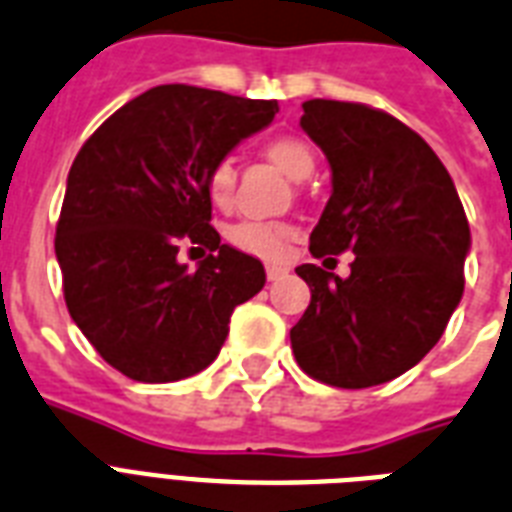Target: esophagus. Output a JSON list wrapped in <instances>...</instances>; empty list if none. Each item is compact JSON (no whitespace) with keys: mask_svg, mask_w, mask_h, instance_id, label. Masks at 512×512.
I'll return each mask as SVG.
<instances>
[{"mask_svg":"<svg viewBox=\"0 0 512 512\" xmlns=\"http://www.w3.org/2000/svg\"><path fill=\"white\" fill-rule=\"evenodd\" d=\"M291 272V269L285 267V264H267V277L269 280H280V277H285Z\"/></svg>","mask_w":512,"mask_h":512,"instance_id":"1","label":"esophagus"}]
</instances>
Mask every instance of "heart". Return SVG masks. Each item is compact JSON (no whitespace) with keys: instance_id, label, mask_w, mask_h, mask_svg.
I'll list each match as a JSON object with an SVG mask.
<instances>
[{"instance_id":"heart-1","label":"heart","mask_w":512,"mask_h":512,"mask_svg":"<svg viewBox=\"0 0 512 512\" xmlns=\"http://www.w3.org/2000/svg\"><path fill=\"white\" fill-rule=\"evenodd\" d=\"M264 154L283 170L285 176L293 181L307 178L315 170V154L301 138L277 136L267 141ZM205 189L219 208H227L235 197V165L232 160H216L205 173ZM293 237L291 224L283 221H243L237 227L229 229V240L243 253L259 256V259H280L285 253V243Z\"/></svg>"}]
</instances>
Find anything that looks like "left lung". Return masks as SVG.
Listing matches in <instances>:
<instances>
[{
  "label": "left lung",
  "instance_id": "1",
  "mask_svg": "<svg viewBox=\"0 0 512 512\" xmlns=\"http://www.w3.org/2000/svg\"><path fill=\"white\" fill-rule=\"evenodd\" d=\"M301 130L331 165V197L312 256L352 251L350 277L301 264L310 307L291 328L301 371L363 390L414 368L465 291L470 227L457 186L425 138L347 101L301 104Z\"/></svg>",
  "mask_w": 512,
  "mask_h": 512
}]
</instances>
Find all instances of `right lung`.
I'll list each match as a JSON object with an SVG mask.
<instances>
[{
  "mask_svg": "<svg viewBox=\"0 0 512 512\" xmlns=\"http://www.w3.org/2000/svg\"><path fill=\"white\" fill-rule=\"evenodd\" d=\"M277 101L160 85L117 109L69 170L55 259L71 320L136 382H178L216 360L229 318L264 288L259 259L221 243L205 173L275 120ZM181 239L214 253L197 270Z\"/></svg>",
  "mask_w": 512,
  "mask_h": 512,
  "instance_id": "add662e5",
  "label": "right lung"
}]
</instances>
